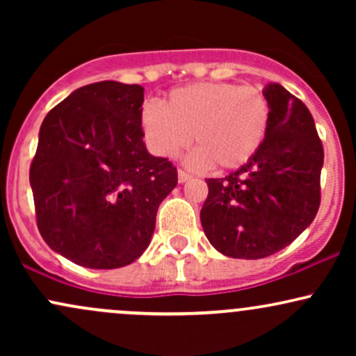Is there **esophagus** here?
Wrapping results in <instances>:
<instances>
[{
    "instance_id": "34e87169",
    "label": "esophagus",
    "mask_w": 356,
    "mask_h": 356,
    "mask_svg": "<svg viewBox=\"0 0 356 356\" xmlns=\"http://www.w3.org/2000/svg\"><path fill=\"white\" fill-rule=\"evenodd\" d=\"M177 179H179V182L181 184H184V182H187V181H191V175L187 174V172H184V170H181L179 169V172H177Z\"/></svg>"
}]
</instances>
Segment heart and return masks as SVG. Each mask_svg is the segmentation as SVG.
Here are the masks:
<instances>
[{
	"instance_id": "b5f03b06",
	"label": "heart",
	"mask_w": 356,
	"mask_h": 356,
	"mask_svg": "<svg viewBox=\"0 0 356 356\" xmlns=\"http://www.w3.org/2000/svg\"><path fill=\"white\" fill-rule=\"evenodd\" d=\"M271 112L254 87L229 81H202L175 88L164 104H147L140 124L149 149L172 159L189 145L187 164L232 170L248 164L264 144Z\"/></svg>"
}]
</instances>
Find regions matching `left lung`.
<instances>
[{"instance_id":"8db88e82","label":"left lung","mask_w":356,"mask_h":356,"mask_svg":"<svg viewBox=\"0 0 356 356\" xmlns=\"http://www.w3.org/2000/svg\"><path fill=\"white\" fill-rule=\"evenodd\" d=\"M271 120L254 157L222 179H207L202 229L224 256L259 259L281 251L320 207L323 145L301 100L277 83L263 90Z\"/></svg>"}]
</instances>
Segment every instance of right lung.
<instances>
[{
	"instance_id": "obj_1",
	"label": "right lung",
	"mask_w": 356,
	"mask_h": 356,
	"mask_svg": "<svg viewBox=\"0 0 356 356\" xmlns=\"http://www.w3.org/2000/svg\"><path fill=\"white\" fill-rule=\"evenodd\" d=\"M144 87L99 81L72 92L40 127L30 169L44 243L72 263L115 269L149 248L177 169L147 150Z\"/></svg>"
}]
</instances>
